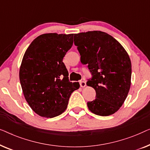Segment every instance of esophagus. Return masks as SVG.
Segmentation results:
<instances>
[{
    "label": "esophagus",
    "instance_id": "1",
    "mask_svg": "<svg viewBox=\"0 0 150 150\" xmlns=\"http://www.w3.org/2000/svg\"><path fill=\"white\" fill-rule=\"evenodd\" d=\"M79 85H80V86H81V88H84L86 86V82L84 81H79Z\"/></svg>",
    "mask_w": 150,
    "mask_h": 150
}]
</instances>
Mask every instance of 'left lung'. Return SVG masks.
<instances>
[{
    "label": "left lung",
    "instance_id": "8db88e82",
    "mask_svg": "<svg viewBox=\"0 0 150 150\" xmlns=\"http://www.w3.org/2000/svg\"><path fill=\"white\" fill-rule=\"evenodd\" d=\"M82 64H88L92 77L86 84L96 91L88 102L94 114L108 116L116 112L127 97L131 80V62L121 44L109 34L89 31L74 35Z\"/></svg>",
    "mask_w": 150,
    "mask_h": 150
}]
</instances>
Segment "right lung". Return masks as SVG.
Masks as SVG:
<instances>
[{"mask_svg": "<svg viewBox=\"0 0 150 150\" xmlns=\"http://www.w3.org/2000/svg\"><path fill=\"white\" fill-rule=\"evenodd\" d=\"M73 34H43L29 45L23 57L20 81L25 98L40 116L54 117L66 110L70 96L79 87L69 79L62 62L73 43Z\"/></svg>", "mask_w": 150, "mask_h": 150, "instance_id": "right-lung-1", "label": "right lung"}]
</instances>
